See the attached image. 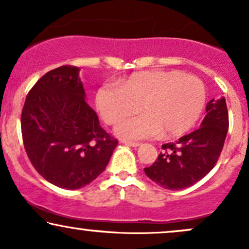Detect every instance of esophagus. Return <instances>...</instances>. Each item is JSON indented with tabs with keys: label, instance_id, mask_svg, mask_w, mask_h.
I'll use <instances>...</instances> for the list:
<instances>
[{
	"label": "esophagus",
	"instance_id": "esophagus-1",
	"mask_svg": "<svg viewBox=\"0 0 249 249\" xmlns=\"http://www.w3.org/2000/svg\"><path fill=\"white\" fill-rule=\"evenodd\" d=\"M123 142H124L125 145H127V146H131V147H138V146H141V142H126V141H124Z\"/></svg>",
	"mask_w": 249,
	"mask_h": 249
}]
</instances>
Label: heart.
<instances>
[{"label":"heart","mask_w":249,"mask_h":249,"mask_svg":"<svg viewBox=\"0 0 249 249\" xmlns=\"http://www.w3.org/2000/svg\"><path fill=\"white\" fill-rule=\"evenodd\" d=\"M206 102V88L194 76L178 70L137 72L121 83L107 84L96 95V107L108 125L142 111L116 127L124 139L138 141L162 132L165 137L185 133L196 124Z\"/></svg>","instance_id":"1"}]
</instances>
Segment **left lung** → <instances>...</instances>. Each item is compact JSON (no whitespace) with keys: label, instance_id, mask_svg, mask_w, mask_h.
<instances>
[{"label":"left lung","instance_id":"8db88e82","mask_svg":"<svg viewBox=\"0 0 249 249\" xmlns=\"http://www.w3.org/2000/svg\"><path fill=\"white\" fill-rule=\"evenodd\" d=\"M228 131L226 99H211L199 128L167 142L145 174L159 186L171 191L184 190L201 180L214 167Z\"/></svg>","mask_w":249,"mask_h":249}]
</instances>
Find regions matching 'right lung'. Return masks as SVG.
I'll return each mask as SVG.
<instances>
[{
	"label": "right lung",
	"mask_w": 249,
	"mask_h": 249,
	"mask_svg": "<svg viewBox=\"0 0 249 249\" xmlns=\"http://www.w3.org/2000/svg\"><path fill=\"white\" fill-rule=\"evenodd\" d=\"M21 128L35 170L65 190L93 181L118 144L85 102L79 69L71 65L56 68L36 82L25 98Z\"/></svg>",
	"instance_id": "add662e5"
}]
</instances>
